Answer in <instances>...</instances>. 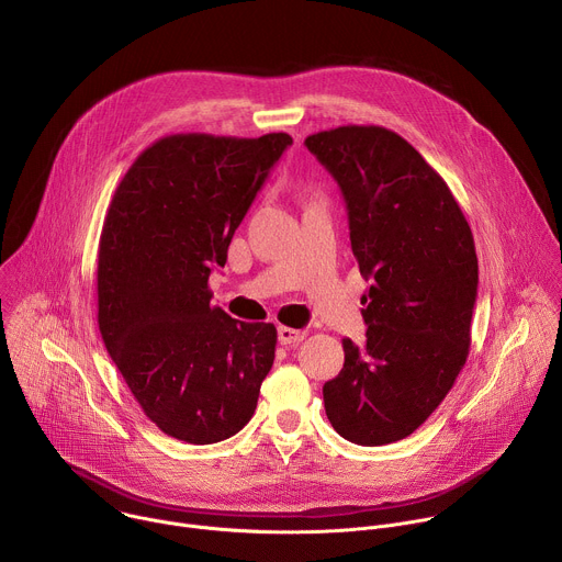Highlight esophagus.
Wrapping results in <instances>:
<instances>
[{"label":"esophagus","mask_w":562,"mask_h":562,"mask_svg":"<svg viewBox=\"0 0 562 562\" xmlns=\"http://www.w3.org/2000/svg\"><path fill=\"white\" fill-rule=\"evenodd\" d=\"M306 338V331H300V329H291V327H280L278 329V340L282 345H297Z\"/></svg>","instance_id":"1"}]
</instances>
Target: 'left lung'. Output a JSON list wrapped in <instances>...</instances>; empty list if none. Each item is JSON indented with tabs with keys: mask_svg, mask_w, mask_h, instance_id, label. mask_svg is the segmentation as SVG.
I'll return each mask as SVG.
<instances>
[{
	"mask_svg": "<svg viewBox=\"0 0 562 562\" xmlns=\"http://www.w3.org/2000/svg\"><path fill=\"white\" fill-rule=\"evenodd\" d=\"M304 144L342 189L351 249L371 280L367 340H342L345 367L323 386L327 418L349 442L389 445L438 409L467 362L473 235L447 182L397 133L349 124Z\"/></svg>",
	"mask_w": 562,
	"mask_h": 562,
	"instance_id": "8db88e82",
	"label": "left lung"
}]
</instances>
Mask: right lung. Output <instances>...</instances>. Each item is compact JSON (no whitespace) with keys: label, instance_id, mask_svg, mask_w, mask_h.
I'll use <instances>...</instances> for the list:
<instances>
[{"label":"right lung","instance_id":"right-lung-1","mask_svg":"<svg viewBox=\"0 0 562 562\" xmlns=\"http://www.w3.org/2000/svg\"><path fill=\"white\" fill-rule=\"evenodd\" d=\"M286 133H176L144 148L109 204L98 249V325L146 418L171 438L211 445L243 429L273 367L271 323H237L211 304Z\"/></svg>","mask_w":562,"mask_h":562}]
</instances>
